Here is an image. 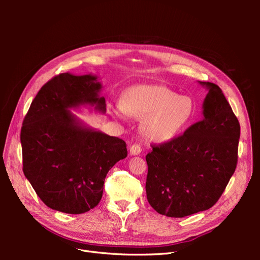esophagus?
I'll return each mask as SVG.
<instances>
[{
	"label": "esophagus",
	"instance_id": "obj_1",
	"mask_svg": "<svg viewBox=\"0 0 260 260\" xmlns=\"http://www.w3.org/2000/svg\"><path fill=\"white\" fill-rule=\"evenodd\" d=\"M141 152H142V148H141V145L140 144H133L131 147H130V154L131 155H140Z\"/></svg>",
	"mask_w": 260,
	"mask_h": 260
}]
</instances>
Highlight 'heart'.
Listing matches in <instances>:
<instances>
[{
	"label": "heart",
	"instance_id": "heart-1",
	"mask_svg": "<svg viewBox=\"0 0 260 260\" xmlns=\"http://www.w3.org/2000/svg\"><path fill=\"white\" fill-rule=\"evenodd\" d=\"M195 105L191 98L178 94L160 84H139L127 89L121 98V105L111 107L117 118L127 114L144 118L141 130L153 142H167L174 139L190 122Z\"/></svg>",
	"mask_w": 260,
	"mask_h": 260
}]
</instances>
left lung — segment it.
<instances>
[{
  "label": "left lung",
  "instance_id": "obj_1",
  "mask_svg": "<svg viewBox=\"0 0 260 260\" xmlns=\"http://www.w3.org/2000/svg\"><path fill=\"white\" fill-rule=\"evenodd\" d=\"M200 83L208 93L203 119L146 155L147 201L158 214L182 218L212 207L238 164L240 123L215 83Z\"/></svg>",
  "mask_w": 260,
  "mask_h": 260
}]
</instances>
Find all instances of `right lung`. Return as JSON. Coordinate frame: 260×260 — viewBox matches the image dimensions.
Wrapping results in <instances>:
<instances>
[{
	"instance_id": "obj_1",
	"label": "right lung",
	"mask_w": 260,
	"mask_h": 260,
	"mask_svg": "<svg viewBox=\"0 0 260 260\" xmlns=\"http://www.w3.org/2000/svg\"><path fill=\"white\" fill-rule=\"evenodd\" d=\"M98 77L59 74L38 92L23 119L22 170L46 206L66 214L100 203L107 172L127 157L123 140L86 125L69 111L82 105L106 112Z\"/></svg>"
}]
</instances>
